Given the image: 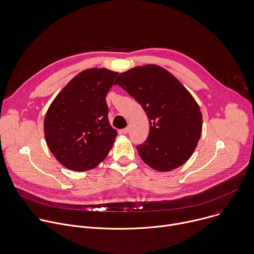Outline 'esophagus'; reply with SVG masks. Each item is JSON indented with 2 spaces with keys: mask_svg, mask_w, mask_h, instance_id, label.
<instances>
[{
  "mask_svg": "<svg viewBox=\"0 0 254 254\" xmlns=\"http://www.w3.org/2000/svg\"><path fill=\"white\" fill-rule=\"evenodd\" d=\"M128 130H129V128H128V127H126V128H123L121 131H122V133H124V134H127V133L128 132Z\"/></svg>",
  "mask_w": 254,
  "mask_h": 254,
  "instance_id": "obj_1",
  "label": "esophagus"
}]
</instances>
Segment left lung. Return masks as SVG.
<instances>
[{
	"instance_id": "obj_1",
	"label": "left lung",
	"mask_w": 254,
	"mask_h": 254,
	"mask_svg": "<svg viewBox=\"0 0 254 254\" xmlns=\"http://www.w3.org/2000/svg\"><path fill=\"white\" fill-rule=\"evenodd\" d=\"M143 109L149 133L136 146L153 170L170 172L193 153L202 130V116L195 100L171 72L155 64L136 66L116 79Z\"/></svg>"
}]
</instances>
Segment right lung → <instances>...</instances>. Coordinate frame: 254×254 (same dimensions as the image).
I'll list each match as a JSON object with an SVG mask.
<instances>
[{
  "label": "right lung",
  "instance_id": "1",
  "mask_svg": "<svg viewBox=\"0 0 254 254\" xmlns=\"http://www.w3.org/2000/svg\"><path fill=\"white\" fill-rule=\"evenodd\" d=\"M118 73L97 67L82 70L51 104L44 122L46 141L68 170H92L113 147L118 131L110 125L106 96Z\"/></svg>",
  "mask_w": 254,
  "mask_h": 254
}]
</instances>
